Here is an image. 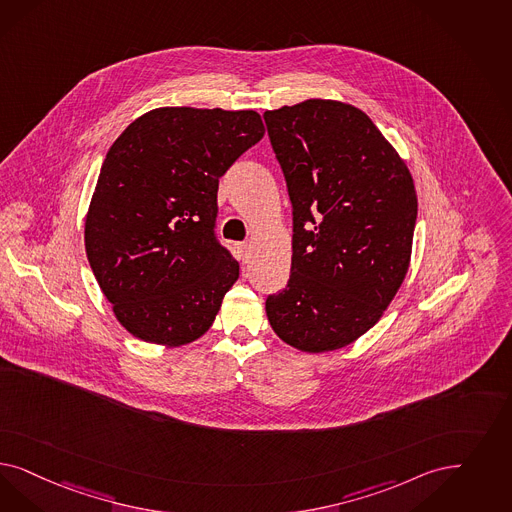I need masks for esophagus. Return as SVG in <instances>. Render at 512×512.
Masks as SVG:
<instances>
[{
    "mask_svg": "<svg viewBox=\"0 0 512 512\" xmlns=\"http://www.w3.org/2000/svg\"><path fill=\"white\" fill-rule=\"evenodd\" d=\"M238 251H240L242 263H249V259H251V244H249V242L238 244Z\"/></svg>",
    "mask_w": 512,
    "mask_h": 512,
    "instance_id": "esophagus-1",
    "label": "esophagus"
}]
</instances>
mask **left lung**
Instances as JSON below:
<instances>
[{"mask_svg":"<svg viewBox=\"0 0 512 512\" xmlns=\"http://www.w3.org/2000/svg\"><path fill=\"white\" fill-rule=\"evenodd\" d=\"M265 123L293 204L291 276L266 316L285 344L333 352L374 327L405 280L414 179L350 104L312 98L266 111Z\"/></svg>","mask_w":512,"mask_h":512,"instance_id":"8db88e82","label":"left lung"}]
</instances>
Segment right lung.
Wrapping results in <instances>:
<instances>
[{
	"mask_svg": "<svg viewBox=\"0 0 512 512\" xmlns=\"http://www.w3.org/2000/svg\"><path fill=\"white\" fill-rule=\"evenodd\" d=\"M263 136L253 109L159 107L113 141L90 200L85 249L130 335L176 348L212 327L240 274L213 232L219 177Z\"/></svg>",
	"mask_w": 512,
	"mask_h": 512,
	"instance_id": "obj_1",
	"label": "right lung"
}]
</instances>
